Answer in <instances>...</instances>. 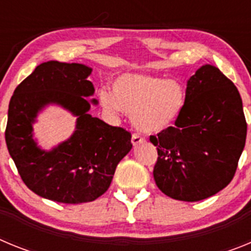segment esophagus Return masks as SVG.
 <instances>
[{
    "label": "esophagus",
    "instance_id": "obj_1",
    "mask_svg": "<svg viewBox=\"0 0 251 251\" xmlns=\"http://www.w3.org/2000/svg\"><path fill=\"white\" fill-rule=\"evenodd\" d=\"M142 143H145V138L143 137H141L138 134V133H133L132 136V145L136 147V146H139L142 145Z\"/></svg>",
    "mask_w": 251,
    "mask_h": 251
}]
</instances>
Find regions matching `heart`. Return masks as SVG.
Listing matches in <instances>:
<instances>
[{"instance_id": "obj_1", "label": "heart", "mask_w": 251, "mask_h": 251, "mask_svg": "<svg viewBox=\"0 0 251 251\" xmlns=\"http://www.w3.org/2000/svg\"><path fill=\"white\" fill-rule=\"evenodd\" d=\"M99 99L110 110H123L132 123L146 133L171 127L186 104V89L176 79L147 74H123L113 83V94L105 90Z\"/></svg>"}]
</instances>
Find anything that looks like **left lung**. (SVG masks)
Masks as SVG:
<instances>
[{
    "instance_id": "left-lung-1",
    "label": "left lung",
    "mask_w": 251,
    "mask_h": 251,
    "mask_svg": "<svg viewBox=\"0 0 251 251\" xmlns=\"http://www.w3.org/2000/svg\"><path fill=\"white\" fill-rule=\"evenodd\" d=\"M238 88L212 65L187 81L186 104L174 127L151 136L158 158L157 187L175 200L195 202L231 182L247 139Z\"/></svg>"
}]
</instances>
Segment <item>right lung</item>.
Masks as SVG:
<instances>
[{"instance_id":"1","label":"right lung","mask_w":251,"mask_h":251,"mask_svg":"<svg viewBox=\"0 0 251 251\" xmlns=\"http://www.w3.org/2000/svg\"><path fill=\"white\" fill-rule=\"evenodd\" d=\"M83 64L48 61L36 66L13 92L6 145L22 181L39 196L61 203L97 200L109 188L115 168L132 150L130 133L89 114L94 86ZM93 104L98 101L92 99ZM57 103L77 117L72 137L51 151L33 139L39 111Z\"/></svg>"}]
</instances>
